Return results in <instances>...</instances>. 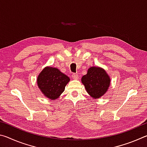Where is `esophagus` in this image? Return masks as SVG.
<instances>
[{
  "mask_svg": "<svg viewBox=\"0 0 147 147\" xmlns=\"http://www.w3.org/2000/svg\"><path fill=\"white\" fill-rule=\"evenodd\" d=\"M72 77H73V78L74 79V80H77L78 78V75L77 74H75V73H73V74H72Z\"/></svg>",
  "mask_w": 147,
  "mask_h": 147,
  "instance_id": "1",
  "label": "esophagus"
}]
</instances>
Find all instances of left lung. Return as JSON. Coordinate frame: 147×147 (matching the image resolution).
Listing matches in <instances>:
<instances>
[{"mask_svg":"<svg viewBox=\"0 0 147 147\" xmlns=\"http://www.w3.org/2000/svg\"><path fill=\"white\" fill-rule=\"evenodd\" d=\"M81 81L89 95L94 98H99L108 91L111 80L102 68L91 67Z\"/></svg>","mask_w":147,"mask_h":147,"instance_id":"left-lung-1","label":"left lung"}]
</instances>
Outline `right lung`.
<instances>
[{"label":"right lung","instance_id":"add662e5","mask_svg":"<svg viewBox=\"0 0 147 147\" xmlns=\"http://www.w3.org/2000/svg\"><path fill=\"white\" fill-rule=\"evenodd\" d=\"M70 78L55 67H47L38 76L39 88L46 97L51 100L58 98L65 90Z\"/></svg>","mask_w":147,"mask_h":147}]
</instances>
